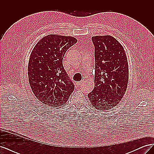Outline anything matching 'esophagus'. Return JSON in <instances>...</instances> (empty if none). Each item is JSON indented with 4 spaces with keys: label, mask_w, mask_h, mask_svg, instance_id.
<instances>
[{
    "label": "esophagus",
    "mask_w": 154,
    "mask_h": 154,
    "mask_svg": "<svg viewBox=\"0 0 154 154\" xmlns=\"http://www.w3.org/2000/svg\"><path fill=\"white\" fill-rule=\"evenodd\" d=\"M83 83V80H82V81H80V82H79V84H80H80H82Z\"/></svg>",
    "instance_id": "1"
}]
</instances>
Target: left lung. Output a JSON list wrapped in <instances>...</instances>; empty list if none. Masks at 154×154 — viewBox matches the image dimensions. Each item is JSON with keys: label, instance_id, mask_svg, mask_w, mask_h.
Wrapping results in <instances>:
<instances>
[{"label": "left lung", "instance_id": "obj_1", "mask_svg": "<svg viewBox=\"0 0 154 154\" xmlns=\"http://www.w3.org/2000/svg\"><path fill=\"white\" fill-rule=\"evenodd\" d=\"M92 40L95 85L88 98L96 109L109 110L119 103L127 91L129 74L127 55L122 44L110 35L92 36Z\"/></svg>", "mask_w": 154, "mask_h": 154}]
</instances>
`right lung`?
Returning <instances> with one entry per match:
<instances>
[{
	"instance_id": "add662e5",
	"label": "right lung",
	"mask_w": 154,
	"mask_h": 154,
	"mask_svg": "<svg viewBox=\"0 0 154 154\" xmlns=\"http://www.w3.org/2000/svg\"><path fill=\"white\" fill-rule=\"evenodd\" d=\"M76 42L72 36L49 35L32 49L28 63L29 82L32 92L42 103L62 106L74 91V85L62 61L67 50Z\"/></svg>"
}]
</instances>
